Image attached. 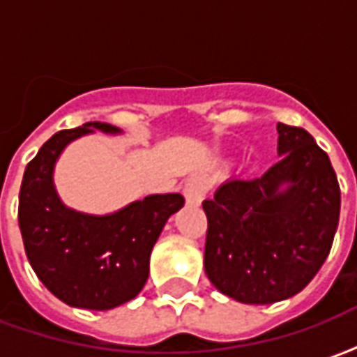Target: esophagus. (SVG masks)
<instances>
[{
  "label": "esophagus",
  "mask_w": 357,
  "mask_h": 357,
  "mask_svg": "<svg viewBox=\"0 0 357 357\" xmlns=\"http://www.w3.org/2000/svg\"><path fill=\"white\" fill-rule=\"evenodd\" d=\"M208 191V181L201 176H193L185 181L183 185V195L189 204H201L204 195Z\"/></svg>",
  "instance_id": "obj_1"
}]
</instances>
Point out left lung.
<instances>
[{"instance_id":"left-lung-1","label":"left lung","mask_w":357,"mask_h":357,"mask_svg":"<svg viewBox=\"0 0 357 357\" xmlns=\"http://www.w3.org/2000/svg\"><path fill=\"white\" fill-rule=\"evenodd\" d=\"M277 155L262 178H233L202 202L204 271L225 296L273 304L306 287L329 256L340 214L337 174L304 128L277 124Z\"/></svg>"}]
</instances>
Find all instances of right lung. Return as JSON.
Segmentation results:
<instances>
[{
	"mask_svg": "<svg viewBox=\"0 0 357 357\" xmlns=\"http://www.w3.org/2000/svg\"><path fill=\"white\" fill-rule=\"evenodd\" d=\"M95 130L120 133L105 122L63 130L28 162L19 193V227L40 281L68 306L102 312L139 294L151 250L185 199L179 193L149 195L105 216L68 208L55 191V162L70 141Z\"/></svg>",
	"mask_w": 357,
	"mask_h": 357,
	"instance_id": "add662e5",
	"label": "right lung"
}]
</instances>
